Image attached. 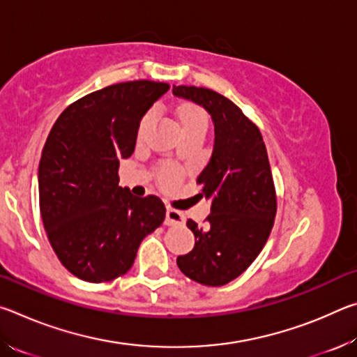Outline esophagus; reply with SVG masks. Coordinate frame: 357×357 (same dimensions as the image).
I'll use <instances>...</instances> for the list:
<instances>
[{
  "mask_svg": "<svg viewBox=\"0 0 357 357\" xmlns=\"http://www.w3.org/2000/svg\"><path fill=\"white\" fill-rule=\"evenodd\" d=\"M184 223V214L174 208H167V217L165 225H183Z\"/></svg>",
  "mask_w": 357,
  "mask_h": 357,
  "instance_id": "1",
  "label": "esophagus"
}]
</instances>
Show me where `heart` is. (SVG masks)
<instances>
[{
	"label": "heart",
	"instance_id": "1",
	"mask_svg": "<svg viewBox=\"0 0 357 357\" xmlns=\"http://www.w3.org/2000/svg\"><path fill=\"white\" fill-rule=\"evenodd\" d=\"M178 119H179V126L183 132L185 130H193V129H208V114L204 113V110L198 107H183L178 113ZM154 121V112H149L143 116L140 128H138V140H142L146 134V130L149 129V126L153 124ZM178 172L172 167H162L159 172V178L160 183L164 184H173L174 181L178 179Z\"/></svg>",
	"mask_w": 357,
	"mask_h": 357
}]
</instances>
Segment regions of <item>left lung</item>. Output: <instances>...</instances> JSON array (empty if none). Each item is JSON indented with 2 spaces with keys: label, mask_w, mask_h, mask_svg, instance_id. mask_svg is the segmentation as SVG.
Instances as JSON below:
<instances>
[{
  "label": "left lung",
  "mask_w": 357,
  "mask_h": 357,
  "mask_svg": "<svg viewBox=\"0 0 357 357\" xmlns=\"http://www.w3.org/2000/svg\"><path fill=\"white\" fill-rule=\"evenodd\" d=\"M173 94L206 108L215 134L213 155L197 178L198 195L213 200L211 214L202 227L187 220L195 247L176 263L189 279L222 287L249 268L273 229L277 195L268 151L259 129L225 96L184 84Z\"/></svg>",
  "instance_id": "obj_1"
}]
</instances>
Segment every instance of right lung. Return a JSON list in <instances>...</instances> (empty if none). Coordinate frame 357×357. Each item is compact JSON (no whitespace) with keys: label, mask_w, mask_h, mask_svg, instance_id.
Listing matches in <instances>:
<instances>
[{"label":"right lung","mask_w":357,"mask_h":357,"mask_svg":"<svg viewBox=\"0 0 357 357\" xmlns=\"http://www.w3.org/2000/svg\"><path fill=\"white\" fill-rule=\"evenodd\" d=\"M168 89L151 80L110 84L70 104L47 137L40 215L52 249L78 279L100 283L128 273L143 238L165 219L159 197L118 185V168L134 153L144 113Z\"/></svg>","instance_id":"add662e5"}]
</instances>
